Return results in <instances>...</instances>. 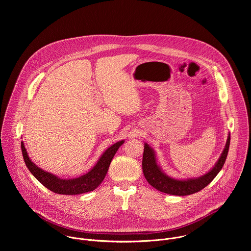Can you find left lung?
Segmentation results:
<instances>
[{
	"instance_id": "1",
	"label": "left lung",
	"mask_w": 251,
	"mask_h": 251,
	"mask_svg": "<svg viewBox=\"0 0 251 251\" xmlns=\"http://www.w3.org/2000/svg\"><path fill=\"white\" fill-rule=\"evenodd\" d=\"M229 146L230 134L228 135L225 148L219 159L217 160L213 169L207 174L196 179H177L168 177L166 174L162 172L161 168L156 162V157L153 150L148 144L145 143L142 160L144 176L151 186H153L155 189L161 192L178 196L193 194L206 187L219 173V171L221 170L225 163L229 151Z\"/></svg>"
}]
</instances>
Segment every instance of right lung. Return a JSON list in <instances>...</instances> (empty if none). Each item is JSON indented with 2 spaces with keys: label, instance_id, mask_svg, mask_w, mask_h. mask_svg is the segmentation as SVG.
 <instances>
[{
  "label": "right lung",
  "instance_id": "add662e5",
  "mask_svg": "<svg viewBox=\"0 0 251 251\" xmlns=\"http://www.w3.org/2000/svg\"><path fill=\"white\" fill-rule=\"evenodd\" d=\"M123 144H124V140L119 141L112 145L110 148H108L107 150L102 153V155L100 156L97 164L87 174L80 176L78 178L69 179L58 178L57 176L38 168L36 164L32 162V160L28 156L27 151L25 149L23 142H21V149H22V154H23V158L26 163V166L28 167L30 172L34 175V177L39 182H41V184H43L49 190L58 194L76 195V194H82L85 192L93 191L101 183V181L107 174L108 168L112 158L114 157L118 149Z\"/></svg>",
  "mask_w": 251,
  "mask_h": 251
}]
</instances>
